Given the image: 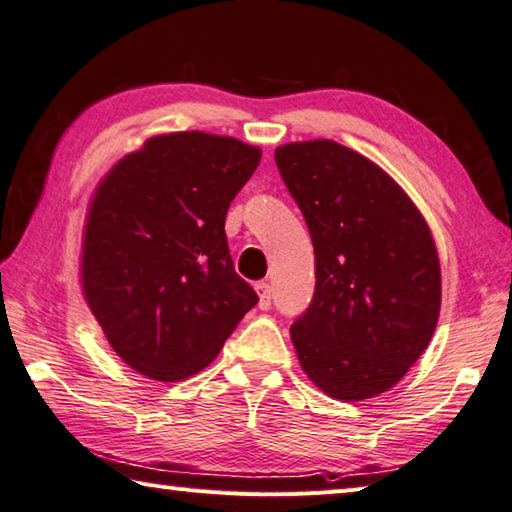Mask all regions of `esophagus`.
<instances>
[{
  "label": "esophagus",
  "mask_w": 512,
  "mask_h": 512,
  "mask_svg": "<svg viewBox=\"0 0 512 512\" xmlns=\"http://www.w3.org/2000/svg\"><path fill=\"white\" fill-rule=\"evenodd\" d=\"M255 288H257V293H259V309L268 311V309H271V300H273L271 284L259 282V284H255Z\"/></svg>",
  "instance_id": "esophagus-1"
}]
</instances>
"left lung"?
<instances>
[{"instance_id":"8db88e82","label":"left lung","mask_w":512,"mask_h":512,"mask_svg":"<svg viewBox=\"0 0 512 512\" xmlns=\"http://www.w3.org/2000/svg\"><path fill=\"white\" fill-rule=\"evenodd\" d=\"M315 250L313 302L291 327L311 383L356 403L423 356L441 311V264L421 210L383 167L329 138L275 150Z\"/></svg>"}]
</instances>
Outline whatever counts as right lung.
<instances>
[{"instance_id": "1", "label": "right lung", "mask_w": 512, "mask_h": 512, "mask_svg": "<svg viewBox=\"0 0 512 512\" xmlns=\"http://www.w3.org/2000/svg\"><path fill=\"white\" fill-rule=\"evenodd\" d=\"M259 159V147L232 136L156 134L91 194L82 295L116 356L145 378L199 374L257 304L232 266L224 226Z\"/></svg>"}]
</instances>
